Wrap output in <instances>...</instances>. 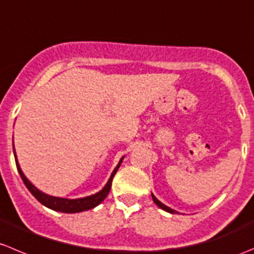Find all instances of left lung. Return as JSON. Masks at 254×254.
<instances>
[{
	"instance_id": "left-lung-1",
	"label": "left lung",
	"mask_w": 254,
	"mask_h": 254,
	"mask_svg": "<svg viewBox=\"0 0 254 254\" xmlns=\"http://www.w3.org/2000/svg\"><path fill=\"white\" fill-rule=\"evenodd\" d=\"M152 199H153V201H154V204H157L158 206H159L162 210H164V211H167V212H169V213H178V211H175V210L170 209L169 206H167V205H164V204H163V202H160L159 200H158L157 197H155L153 194H152Z\"/></svg>"
}]
</instances>
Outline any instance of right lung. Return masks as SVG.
<instances>
[{"instance_id": "right-lung-1", "label": "right lung", "mask_w": 254, "mask_h": 254, "mask_svg": "<svg viewBox=\"0 0 254 254\" xmlns=\"http://www.w3.org/2000/svg\"><path fill=\"white\" fill-rule=\"evenodd\" d=\"M13 153H14V158H16V165L17 169H18L19 175H21L22 180H23L24 185L27 187V189L31 191V194L41 202L42 205L44 206L49 207V209L54 210V211H59V212H65V213H76V212H81V211H86V210L94 209L96 207L97 205L101 204L106 196L109 195L110 189H111V184H112V179H114L115 174L119 170L120 165H121L122 160H124L125 157H122L120 159L119 164L116 165V168L114 169V172L111 173V177H110L109 182L106 183L104 188L100 190L99 192L94 195H90V196H85V197H80V199H66V197H57V196H50V195L45 194V192L41 191L39 189H37L28 179L24 175V173L22 172L21 167H19V163L17 160V155H16V150H14V145H13Z\"/></svg>"}]
</instances>
